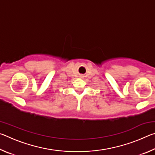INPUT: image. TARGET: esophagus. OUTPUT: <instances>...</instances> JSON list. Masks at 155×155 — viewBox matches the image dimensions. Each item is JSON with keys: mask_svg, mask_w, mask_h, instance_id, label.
Segmentation results:
<instances>
[{"mask_svg": "<svg viewBox=\"0 0 155 155\" xmlns=\"http://www.w3.org/2000/svg\"><path fill=\"white\" fill-rule=\"evenodd\" d=\"M80 77H81V78H83V75H82V74H81V75H80Z\"/></svg>", "mask_w": 155, "mask_h": 155, "instance_id": "34e87169", "label": "esophagus"}]
</instances>
